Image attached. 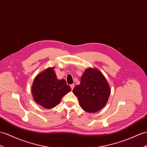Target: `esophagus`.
Masks as SVG:
<instances>
[{
  "instance_id": "esophagus-1",
  "label": "esophagus",
  "mask_w": 147,
  "mask_h": 147,
  "mask_svg": "<svg viewBox=\"0 0 147 147\" xmlns=\"http://www.w3.org/2000/svg\"><path fill=\"white\" fill-rule=\"evenodd\" d=\"M70 86H71V89H74V85L73 84H71L70 85Z\"/></svg>"
}]
</instances>
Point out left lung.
I'll return each instance as SVG.
<instances>
[{"label": "left lung", "mask_w": 147, "mask_h": 147, "mask_svg": "<svg viewBox=\"0 0 147 147\" xmlns=\"http://www.w3.org/2000/svg\"><path fill=\"white\" fill-rule=\"evenodd\" d=\"M81 108L84 111L94 113L100 111L107 102L111 88L106 78L97 68L86 69L80 85L73 90Z\"/></svg>", "instance_id": "1"}]
</instances>
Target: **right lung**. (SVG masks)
Wrapping results in <instances>:
<instances>
[{
  "instance_id": "1",
  "label": "right lung",
  "mask_w": 147,
  "mask_h": 147,
  "mask_svg": "<svg viewBox=\"0 0 147 147\" xmlns=\"http://www.w3.org/2000/svg\"><path fill=\"white\" fill-rule=\"evenodd\" d=\"M65 80H59L54 67H48L38 74L33 81L32 93L35 102L46 109L56 107L62 97L71 91Z\"/></svg>"
}]
</instances>
